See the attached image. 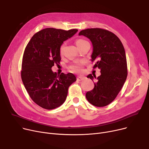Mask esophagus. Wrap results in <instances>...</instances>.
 I'll use <instances>...</instances> for the list:
<instances>
[{
	"mask_svg": "<svg viewBox=\"0 0 149 149\" xmlns=\"http://www.w3.org/2000/svg\"><path fill=\"white\" fill-rule=\"evenodd\" d=\"M84 79H85V77H83V76H78L77 77V81H83Z\"/></svg>",
	"mask_w": 149,
	"mask_h": 149,
	"instance_id": "1",
	"label": "esophagus"
}]
</instances>
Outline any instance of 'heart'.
<instances>
[{"label":"heart","mask_w":149,"mask_h":149,"mask_svg":"<svg viewBox=\"0 0 149 149\" xmlns=\"http://www.w3.org/2000/svg\"><path fill=\"white\" fill-rule=\"evenodd\" d=\"M84 40H82V39H79L75 42V43L77 45V46L79 45L80 44H81L82 42H83ZM64 47V45H63L61 46L60 47V51L61 52H62L63 48ZM70 69H72V71L75 72H80L81 71V69H82V63H77L72 65L70 66Z\"/></svg>","instance_id":"heart-1"}]
</instances>
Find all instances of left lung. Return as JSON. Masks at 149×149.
I'll list each match as a JSON object with an SVG mask.
<instances>
[{"instance_id":"8db88e82","label":"left lung","mask_w":149,"mask_h":149,"mask_svg":"<svg viewBox=\"0 0 149 149\" xmlns=\"http://www.w3.org/2000/svg\"><path fill=\"white\" fill-rule=\"evenodd\" d=\"M79 36L88 38L92 44L91 61L95 62L101 75L94 83V88L86 93L89 102L97 107H104L112 103L126 80L127 68L124 46L113 33L100 28L81 31ZM92 81L95 76H87Z\"/></svg>"}]
</instances>
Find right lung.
Returning <instances> with one entry per match:
<instances>
[{"label":"right lung","instance_id":"add662e5","mask_svg":"<svg viewBox=\"0 0 149 149\" xmlns=\"http://www.w3.org/2000/svg\"><path fill=\"white\" fill-rule=\"evenodd\" d=\"M77 31L45 28L35 34L26 47L22 80L31 99L42 108L51 110L63 104L69 86L77 80L72 73L58 75L51 68L61 60L62 44Z\"/></svg>","mask_w":149,"mask_h":149}]
</instances>
